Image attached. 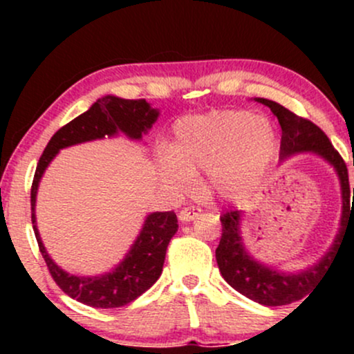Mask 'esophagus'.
<instances>
[{"mask_svg":"<svg viewBox=\"0 0 354 354\" xmlns=\"http://www.w3.org/2000/svg\"><path fill=\"white\" fill-rule=\"evenodd\" d=\"M201 214V208H198V206H185L180 213H178V218L181 219V221H191V219L198 218Z\"/></svg>","mask_w":354,"mask_h":354,"instance_id":"1","label":"esophagus"}]
</instances>
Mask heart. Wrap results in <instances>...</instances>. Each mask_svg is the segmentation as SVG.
Returning a JSON list of instances; mask_svg holds the SVG:
<instances>
[{
	"mask_svg": "<svg viewBox=\"0 0 354 354\" xmlns=\"http://www.w3.org/2000/svg\"><path fill=\"white\" fill-rule=\"evenodd\" d=\"M171 149L158 156L161 180L173 193L193 186L194 173L208 171L221 196H245L258 185L276 149L273 126L248 111H214L176 124Z\"/></svg>",
	"mask_w": 354,
	"mask_h": 354,
	"instance_id": "obj_1",
	"label": "heart"
}]
</instances>
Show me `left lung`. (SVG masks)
<instances>
[{
    "label": "left lung",
    "mask_w": 354,
    "mask_h": 354,
    "mask_svg": "<svg viewBox=\"0 0 354 354\" xmlns=\"http://www.w3.org/2000/svg\"><path fill=\"white\" fill-rule=\"evenodd\" d=\"M256 101L266 104L281 124L283 135L281 146H279L281 158L301 151L318 153L319 156H323L324 160L335 166L341 181V193H343V216H341V228L335 245L318 265L298 274L279 273L271 268L259 265L246 254L241 245V236H239L238 209H230L219 216L221 239H219V245L216 248V261L223 278L238 293L245 295L246 298L253 299L256 303L265 304V306H283V304L298 301V299H303L304 296L310 295L316 283L326 273L328 266L336 258V251L341 246L339 243L343 241L344 234H346L348 223L351 219L354 221V201H351L346 163L341 158V154L336 151L335 146L331 145L330 138L324 135L323 129L313 121L295 115L293 111L281 106L279 103H274V101L265 98H258Z\"/></svg>",
    "instance_id": "1"
}]
</instances>
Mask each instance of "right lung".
Returning <instances> with one entry per match:
<instances>
[{
	"mask_svg": "<svg viewBox=\"0 0 354 354\" xmlns=\"http://www.w3.org/2000/svg\"><path fill=\"white\" fill-rule=\"evenodd\" d=\"M158 111L146 103V100H121L116 96H104L96 101L86 113L64 124L53 135L50 143L36 166L33 185H31V223L38 248L46 263L51 278L68 296L76 301L93 308H120L135 301L146 290L156 283L163 271V263L169 239L178 231V218L174 211L153 213L146 218L140 236L131 246L128 256L115 271L103 276L68 274L53 263L44 250L38 228L35 223V203L38 183L44 169L61 148L83 143V141L98 140L113 136L123 131L129 138L140 140L146 129L151 128L156 121Z\"/></svg>",
	"mask_w": 354,
	"mask_h": 354,
	"instance_id": "add662e5",
	"label": "right lung"
}]
</instances>
